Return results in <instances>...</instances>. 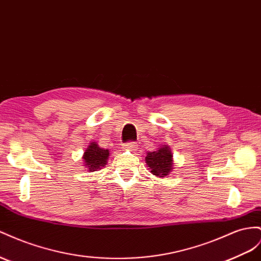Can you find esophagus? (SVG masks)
Segmentation results:
<instances>
[{
	"mask_svg": "<svg viewBox=\"0 0 261 261\" xmlns=\"http://www.w3.org/2000/svg\"><path fill=\"white\" fill-rule=\"evenodd\" d=\"M137 144L136 143H134V142H130V143H127V144H125L124 146H123V149L124 150H130V151H135L136 149H137Z\"/></svg>",
	"mask_w": 261,
	"mask_h": 261,
	"instance_id": "34e87169",
	"label": "esophagus"
}]
</instances>
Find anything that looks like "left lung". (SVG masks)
I'll return each instance as SVG.
<instances>
[{
	"mask_svg": "<svg viewBox=\"0 0 261 261\" xmlns=\"http://www.w3.org/2000/svg\"><path fill=\"white\" fill-rule=\"evenodd\" d=\"M145 163L153 175L159 178L168 177L173 170V154L170 147L164 145L156 150L147 152Z\"/></svg>",
	"mask_w": 261,
	"mask_h": 261,
	"instance_id": "left-lung-1",
	"label": "left lung"
}]
</instances>
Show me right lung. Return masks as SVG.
Masks as SVG:
<instances>
[{
  "mask_svg": "<svg viewBox=\"0 0 261 261\" xmlns=\"http://www.w3.org/2000/svg\"><path fill=\"white\" fill-rule=\"evenodd\" d=\"M110 157V150L104 149L100 147L95 142H91L84 150L82 156L84 167L88 169L89 172L97 171L98 169H102L107 166V163Z\"/></svg>",
  "mask_w": 261,
  "mask_h": 261,
  "instance_id": "right-lung-1",
  "label": "right lung"
}]
</instances>
